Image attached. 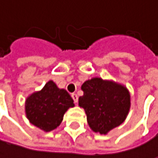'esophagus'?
Listing matches in <instances>:
<instances>
[{"mask_svg": "<svg viewBox=\"0 0 158 158\" xmlns=\"http://www.w3.org/2000/svg\"><path fill=\"white\" fill-rule=\"evenodd\" d=\"M71 97H72V98L74 99L75 103H77V100H78V97H77V94H75V93H73V94L71 95Z\"/></svg>", "mask_w": 158, "mask_h": 158, "instance_id": "1", "label": "esophagus"}]
</instances>
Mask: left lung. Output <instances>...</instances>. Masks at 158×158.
Masks as SVG:
<instances>
[{
    "label": "left lung",
    "mask_w": 158,
    "mask_h": 158,
    "mask_svg": "<svg viewBox=\"0 0 158 158\" xmlns=\"http://www.w3.org/2000/svg\"><path fill=\"white\" fill-rule=\"evenodd\" d=\"M83 96L78 105L86 113L90 128L100 135L119 126L125 120L131 106L128 89L117 82L93 77L81 85Z\"/></svg>",
    "instance_id": "left-lung-1"
}]
</instances>
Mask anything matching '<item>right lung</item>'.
<instances>
[{
    "mask_svg": "<svg viewBox=\"0 0 158 158\" xmlns=\"http://www.w3.org/2000/svg\"><path fill=\"white\" fill-rule=\"evenodd\" d=\"M74 100L64 89L49 81L39 92L30 95L25 101L26 118L40 130L50 132L61 123L65 112L74 107Z\"/></svg>",
    "mask_w": 158,
    "mask_h": 158,
    "instance_id": "add662e5",
    "label": "right lung"
}]
</instances>
